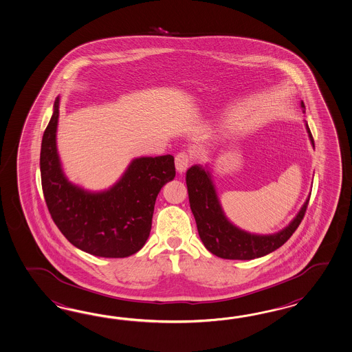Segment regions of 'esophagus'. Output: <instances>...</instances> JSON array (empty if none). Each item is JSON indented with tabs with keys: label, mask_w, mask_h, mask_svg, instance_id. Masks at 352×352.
<instances>
[{
	"label": "esophagus",
	"mask_w": 352,
	"mask_h": 352,
	"mask_svg": "<svg viewBox=\"0 0 352 352\" xmlns=\"http://www.w3.org/2000/svg\"><path fill=\"white\" fill-rule=\"evenodd\" d=\"M190 162H191V155L188 152L182 151L180 153L176 154V157H175L176 170H177V172H180V173L188 170Z\"/></svg>",
	"instance_id": "34e87169"
}]
</instances>
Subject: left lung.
<instances>
[{
  "instance_id": "1",
  "label": "left lung",
  "mask_w": 352,
  "mask_h": 352,
  "mask_svg": "<svg viewBox=\"0 0 352 352\" xmlns=\"http://www.w3.org/2000/svg\"><path fill=\"white\" fill-rule=\"evenodd\" d=\"M302 112L305 104L301 102ZM307 134L314 146V139L307 126ZM186 185L191 212L195 218L200 240L209 252L222 259L250 261L277 250L296 231L305 216L310 195L300 209L298 216L280 232L273 234H254L232 225L225 216L210 173L201 166H191L186 171Z\"/></svg>"
}]
</instances>
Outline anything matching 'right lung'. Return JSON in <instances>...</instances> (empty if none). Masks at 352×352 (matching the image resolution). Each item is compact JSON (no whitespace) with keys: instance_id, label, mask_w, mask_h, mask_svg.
<instances>
[{"instance_id":"add662e5","label":"right lung","mask_w":352,"mask_h":352,"mask_svg":"<svg viewBox=\"0 0 352 352\" xmlns=\"http://www.w3.org/2000/svg\"><path fill=\"white\" fill-rule=\"evenodd\" d=\"M58 104L56 98L41 148L42 189L50 214L82 252L102 258L130 256L149 237L157 195L176 175L175 158L171 154L135 158L109 190L81 189L66 179L57 153Z\"/></svg>"}]
</instances>
